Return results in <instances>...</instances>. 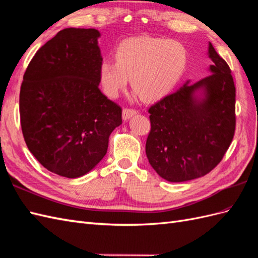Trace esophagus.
Instances as JSON below:
<instances>
[{"label":"esophagus","mask_w":258,"mask_h":258,"mask_svg":"<svg viewBox=\"0 0 258 258\" xmlns=\"http://www.w3.org/2000/svg\"><path fill=\"white\" fill-rule=\"evenodd\" d=\"M137 114V111L134 109H123V120L127 121L133 115Z\"/></svg>","instance_id":"34e87169"}]
</instances>
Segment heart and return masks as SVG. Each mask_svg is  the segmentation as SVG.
<instances>
[{
  "instance_id": "heart-1",
  "label": "heart",
  "mask_w": 258,
  "mask_h": 258,
  "mask_svg": "<svg viewBox=\"0 0 258 258\" xmlns=\"http://www.w3.org/2000/svg\"><path fill=\"white\" fill-rule=\"evenodd\" d=\"M115 63L103 61L99 79L104 94L116 98L127 87L145 101L167 96L180 82L187 64V51L174 40L160 38H133L125 40L114 52Z\"/></svg>"
}]
</instances>
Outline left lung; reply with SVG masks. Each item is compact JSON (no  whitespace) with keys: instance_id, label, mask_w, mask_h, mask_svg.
<instances>
[{"instance_id":"8db88e82","label":"left lung","mask_w":258,"mask_h":258,"mask_svg":"<svg viewBox=\"0 0 258 258\" xmlns=\"http://www.w3.org/2000/svg\"><path fill=\"white\" fill-rule=\"evenodd\" d=\"M208 76L162 98L148 112L150 166L169 182L209 173L221 161L235 130V87L227 62L209 42Z\"/></svg>"}]
</instances>
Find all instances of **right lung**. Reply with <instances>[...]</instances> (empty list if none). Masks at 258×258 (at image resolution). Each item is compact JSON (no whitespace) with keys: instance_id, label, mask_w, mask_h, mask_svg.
Returning a JSON list of instances; mask_svg holds the SVG:
<instances>
[{"instance_id":"obj_1","label":"right lung","mask_w":258,"mask_h":258,"mask_svg":"<svg viewBox=\"0 0 258 258\" xmlns=\"http://www.w3.org/2000/svg\"><path fill=\"white\" fill-rule=\"evenodd\" d=\"M94 28H66L37 51L19 94L22 131L42 166L75 179L107 154L122 109L99 89L102 63Z\"/></svg>"}]
</instances>
